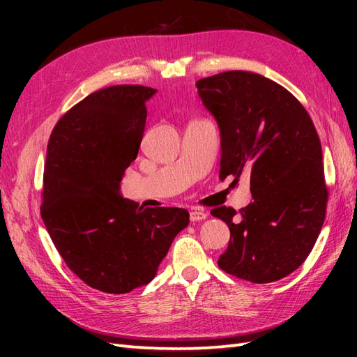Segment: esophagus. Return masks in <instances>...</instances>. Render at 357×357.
Returning <instances> with one entry per match:
<instances>
[{"instance_id":"obj_1","label":"esophagus","mask_w":357,"mask_h":357,"mask_svg":"<svg viewBox=\"0 0 357 357\" xmlns=\"http://www.w3.org/2000/svg\"><path fill=\"white\" fill-rule=\"evenodd\" d=\"M207 216H208L207 211H204V210H192L190 211V221H193V222L204 221Z\"/></svg>"}]
</instances>
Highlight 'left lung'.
<instances>
[{"label":"left lung","instance_id":"obj_1","mask_svg":"<svg viewBox=\"0 0 357 357\" xmlns=\"http://www.w3.org/2000/svg\"><path fill=\"white\" fill-rule=\"evenodd\" d=\"M221 132L219 179L250 174L253 201L211 215L230 229L218 265L253 284L282 279L302 265L319 236L328 190L312 118L287 89L262 75L230 70L196 82Z\"/></svg>","mask_w":357,"mask_h":357}]
</instances>
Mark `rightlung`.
Segmentation results:
<instances>
[{"mask_svg":"<svg viewBox=\"0 0 357 357\" xmlns=\"http://www.w3.org/2000/svg\"><path fill=\"white\" fill-rule=\"evenodd\" d=\"M144 86L90 93L58 121L47 144L41 218L58 253L89 287L124 294L156 276L184 208H142L119 195L146 127Z\"/></svg>","mask_w":357,"mask_h":357,"instance_id":"add662e5","label":"right lung"}]
</instances>
